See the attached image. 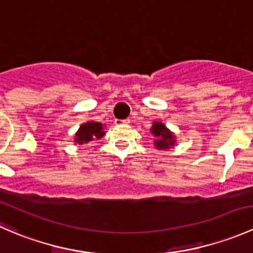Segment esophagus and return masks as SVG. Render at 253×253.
Returning <instances> with one entry per match:
<instances>
[{
    "instance_id": "esophagus-1",
    "label": "esophagus",
    "mask_w": 253,
    "mask_h": 253,
    "mask_svg": "<svg viewBox=\"0 0 253 253\" xmlns=\"http://www.w3.org/2000/svg\"><path fill=\"white\" fill-rule=\"evenodd\" d=\"M129 119H127V120H116V121H115V125H117V126H121V125H128L129 124Z\"/></svg>"
}]
</instances>
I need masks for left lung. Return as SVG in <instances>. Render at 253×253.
Listing matches in <instances>:
<instances>
[{
	"label": "left lung",
	"mask_w": 253,
	"mask_h": 253,
	"mask_svg": "<svg viewBox=\"0 0 253 253\" xmlns=\"http://www.w3.org/2000/svg\"><path fill=\"white\" fill-rule=\"evenodd\" d=\"M150 131H152V133L158 138L155 139L154 143V144L157 145V148H159V149H168V148H170L171 145H174V136L168 131L167 127H165L162 122H154V125H153Z\"/></svg>",
	"instance_id": "1"
}]
</instances>
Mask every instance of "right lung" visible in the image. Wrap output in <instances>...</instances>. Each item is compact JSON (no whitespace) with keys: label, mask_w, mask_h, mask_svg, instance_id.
Segmentation results:
<instances>
[{"label":"right lung","mask_w":253,"mask_h":253,"mask_svg":"<svg viewBox=\"0 0 253 253\" xmlns=\"http://www.w3.org/2000/svg\"><path fill=\"white\" fill-rule=\"evenodd\" d=\"M104 134H105V132L103 131V125L100 122H86L81 126L78 133L76 134L75 141L82 145L91 141V139L101 138Z\"/></svg>","instance_id":"add662e5"}]
</instances>
